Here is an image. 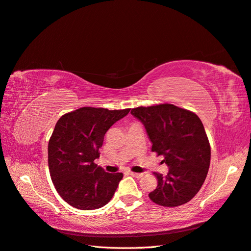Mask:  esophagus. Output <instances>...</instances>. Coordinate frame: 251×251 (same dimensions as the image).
I'll list each match as a JSON object with an SVG mask.
<instances>
[{
	"label": "esophagus",
	"mask_w": 251,
	"mask_h": 251,
	"mask_svg": "<svg viewBox=\"0 0 251 251\" xmlns=\"http://www.w3.org/2000/svg\"><path fill=\"white\" fill-rule=\"evenodd\" d=\"M129 175H130L131 176H133V177H137V178H139V177H142V176H143V174H138V173H132V171H130V173H129Z\"/></svg>",
	"instance_id": "obj_1"
}]
</instances>
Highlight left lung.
Segmentation results:
<instances>
[{"label":"left lung","instance_id":"left-lung-1","mask_svg":"<svg viewBox=\"0 0 251 251\" xmlns=\"http://www.w3.org/2000/svg\"><path fill=\"white\" fill-rule=\"evenodd\" d=\"M130 113L144 125L151 150L163 155L169 167L166 176L154 173L152 202L176 207L189 202L201 189L210 165V145L203 123L196 113L173 104L138 107Z\"/></svg>","mask_w":251,"mask_h":251}]
</instances>
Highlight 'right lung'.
<instances>
[{"instance_id": "add662e5", "label": "right lung", "mask_w": 251, "mask_h": 251, "mask_svg": "<svg viewBox=\"0 0 251 251\" xmlns=\"http://www.w3.org/2000/svg\"><path fill=\"white\" fill-rule=\"evenodd\" d=\"M128 112L82 107L56 122L48 143V167L56 191L75 208H101L113 197L123 174L106 173L95 160L107 130Z\"/></svg>"}]
</instances>
